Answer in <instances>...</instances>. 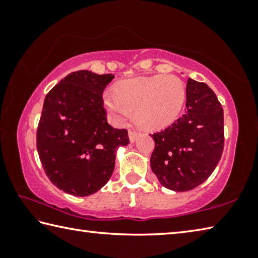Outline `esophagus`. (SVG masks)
<instances>
[{"mask_svg": "<svg viewBox=\"0 0 258 258\" xmlns=\"http://www.w3.org/2000/svg\"><path fill=\"white\" fill-rule=\"evenodd\" d=\"M139 135H140V133L137 132V131H134V130H130L128 131V137H130V141L131 142L137 141V139L139 138Z\"/></svg>", "mask_w": 258, "mask_h": 258, "instance_id": "34e87169", "label": "esophagus"}]
</instances>
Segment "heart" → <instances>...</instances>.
Segmentation results:
<instances>
[{"label":"heart","instance_id":"1","mask_svg":"<svg viewBox=\"0 0 258 258\" xmlns=\"http://www.w3.org/2000/svg\"><path fill=\"white\" fill-rule=\"evenodd\" d=\"M104 104L115 118L124 123L135 113L145 128H161L176 119L185 101V86L176 76L155 75L124 81L115 93L104 94Z\"/></svg>","mask_w":258,"mask_h":258}]
</instances>
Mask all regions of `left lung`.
Masks as SVG:
<instances>
[{"mask_svg": "<svg viewBox=\"0 0 258 258\" xmlns=\"http://www.w3.org/2000/svg\"><path fill=\"white\" fill-rule=\"evenodd\" d=\"M151 137L150 166L160 184L192 190L207 180L223 154V108L211 87L189 78L184 113Z\"/></svg>", "mask_w": 258, "mask_h": 258, "instance_id": "8db88e82", "label": "left lung"}]
</instances>
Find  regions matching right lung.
<instances>
[{
	"instance_id": "obj_1",
	"label": "right lung",
	"mask_w": 258,
	"mask_h": 258,
	"mask_svg": "<svg viewBox=\"0 0 258 258\" xmlns=\"http://www.w3.org/2000/svg\"><path fill=\"white\" fill-rule=\"evenodd\" d=\"M115 77L78 71L46 94L36 146L50 181L78 197L93 195L109 181L116 149L128 145L127 130L107 121L102 93Z\"/></svg>"
}]
</instances>
